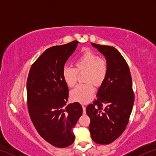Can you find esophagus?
I'll list each match as a JSON object with an SVG mask.
<instances>
[{"label":"esophagus","mask_w":156,"mask_h":156,"mask_svg":"<svg viewBox=\"0 0 156 156\" xmlns=\"http://www.w3.org/2000/svg\"><path fill=\"white\" fill-rule=\"evenodd\" d=\"M83 114H86V107L83 105Z\"/></svg>","instance_id":"1"}]
</instances>
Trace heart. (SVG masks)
Instances as JSON below:
<instances>
[{"instance_id":"heart-1","label":"heart","mask_w":156,"mask_h":156,"mask_svg":"<svg viewBox=\"0 0 156 156\" xmlns=\"http://www.w3.org/2000/svg\"><path fill=\"white\" fill-rule=\"evenodd\" d=\"M74 65L75 67L65 65L62 72L63 80L70 87L77 82L78 72H85L84 80L86 82H91L96 86L102 84L107 77L108 72L107 62L94 52L90 51L83 52L75 59ZM91 83L76 86L71 91L72 99L80 103H87L90 101L95 91Z\"/></svg>"}]
</instances>
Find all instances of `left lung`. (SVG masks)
I'll use <instances>...</instances> for the list:
<instances>
[{"label":"left lung","mask_w":156,"mask_h":156,"mask_svg":"<svg viewBox=\"0 0 156 156\" xmlns=\"http://www.w3.org/2000/svg\"><path fill=\"white\" fill-rule=\"evenodd\" d=\"M91 45L105 56L108 72L98 91V99L87 107L86 112L91 120L92 140L108 144L123 133L128 124L134 102L132 80L127 63L117 49L95 43ZM103 104L106 106L102 109Z\"/></svg>","instance_id":"left-lung-1"}]
</instances>
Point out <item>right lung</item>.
Returning a JSON list of instances; mask_svg holds the SVG:
<instances>
[{"label": "right lung", "instance_id": "right-lung-1", "mask_svg": "<svg viewBox=\"0 0 156 156\" xmlns=\"http://www.w3.org/2000/svg\"><path fill=\"white\" fill-rule=\"evenodd\" d=\"M78 43L74 41L46 49L31 66L27 78L31 120L42 138L58 148L73 143V129L83 114L80 103L67 105L69 90L62 74L65 62Z\"/></svg>", "mask_w": 156, "mask_h": 156}]
</instances>
